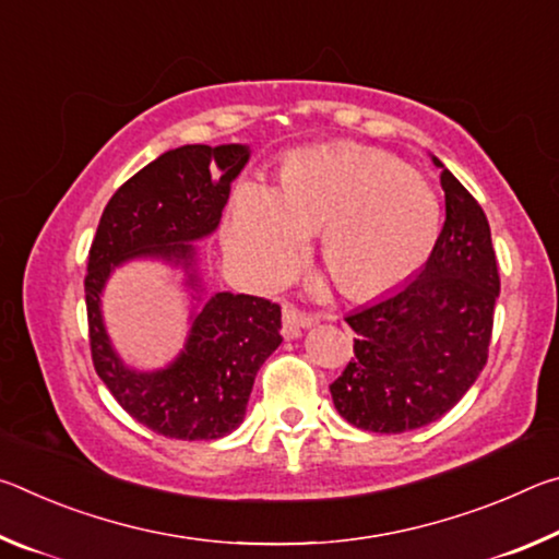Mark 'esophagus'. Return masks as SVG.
Returning <instances> with one entry per match:
<instances>
[{
  "instance_id": "obj_1",
  "label": "esophagus",
  "mask_w": 559,
  "mask_h": 559,
  "mask_svg": "<svg viewBox=\"0 0 559 559\" xmlns=\"http://www.w3.org/2000/svg\"><path fill=\"white\" fill-rule=\"evenodd\" d=\"M318 316H310V313H302L296 306H283V335L288 340L298 337L302 330L306 328H313L318 323Z\"/></svg>"
}]
</instances>
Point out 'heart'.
<instances>
[{
    "label": "heart",
    "instance_id": "heart-1",
    "mask_svg": "<svg viewBox=\"0 0 559 559\" xmlns=\"http://www.w3.org/2000/svg\"><path fill=\"white\" fill-rule=\"evenodd\" d=\"M441 229L437 189L414 167L362 145L286 157L278 187L243 179L226 216V246L246 278L271 286L296 263L306 234L353 298L400 288L431 257Z\"/></svg>",
    "mask_w": 559,
    "mask_h": 559
}]
</instances>
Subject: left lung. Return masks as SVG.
<instances>
[{
	"label": "left lung",
	"instance_id": "obj_1",
	"mask_svg": "<svg viewBox=\"0 0 559 559\" xmlns=\"http://www.w3.org/2000/svg\"><path fill=\"white\" fill-rule=\"evenodd\" d=\"M447 222L414 281L345 320L355 357L330 384L337 414L357 429L402 433L441 419L488 359L500 293L490 226L480 204L439 157Z\"/></svg>",
	"mask_w": 559,
	"mask_h": 559
}]
</instances>
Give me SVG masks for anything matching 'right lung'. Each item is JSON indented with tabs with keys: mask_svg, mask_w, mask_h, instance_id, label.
Segmentation results:
<instances>
[{
	"mask_svg": "<svg viewBox=\"0 0 559 559\" xmlns=\"http://www.w3.org/2000/svg\"><path fill=\"white\" fill-rule=\"evenodd\" d=\"M249 145H182L122 185L98 222L88 253L86 308L96 372L132 419L167 439L212 441L231 433L261 365L281 337V308L246 293H214L197 269V246L216 231ZM130 260H159L186 271L190 330L180 355L157 371L130 368L102 320V290Z\"/></svg>",
	"mask_w": 559,
	"mask_h": 559,
	"instance_id": "1",
	"label": "right lung"
}]
</instances>
